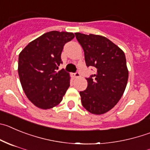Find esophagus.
I'll list each match as a JSON object with an SVG mask.
<instances>
[{"mask_svg": "<svg viewBox=\"0 0 150 150\" xmlns=\"http://www.w3.org/2000/svg\"><path fill=\"white\" fill-rule=\"evenodd\" d=\"M74 76L75 78H79V76H80V74H79V72H76V73H75V74H74Z\"/></svg>", "mask_w": 150, "mask_h": 150, "instance_id": "1", "label": "esophagus"}]
</instances>
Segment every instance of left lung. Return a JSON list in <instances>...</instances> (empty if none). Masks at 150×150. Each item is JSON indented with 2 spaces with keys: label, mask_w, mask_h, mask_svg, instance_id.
Instances as JSON below:
<instances>
[{
  "label": "left lung",
  "mask_w": 150,
  "mask_h": 150,
  "mask_svg": "<svg viewBox=\"0 0 150 150\" xmlns=\"http://www.w3.org/2000/svg\"><path fill=\"white\" fill-rule=\"evenodd\" d=\"M84 50L87 67H94L96 74L86 78L88 87L79 92L82 104L88 112L102 115L120 100L129 77L123 50L105 37L75 33Z\"/></svg>",
  "instance_id": "left-lung-1"
}]
</instances>
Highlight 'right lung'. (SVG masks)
Returning a JSON list of instances; mask_svg holds the SVG:
<instances>
[{"label": "right lung", "instance_id": "add662e5", "mask_svg": "<svg viewBox=\"0 0 150 150\" xmlns=\"http://www.w3.org/2000/svg\"><path fill=\"white\" fill-rule=\"evenodd\" d=\"M73 33L50 31L30 42L18 56L19 78L30 101L42 109L57 105L70 86V74L57 72L63 47L74 38Z\"/></svg>", "mask_w": 150, "mask_h": 150}]
</instances>
